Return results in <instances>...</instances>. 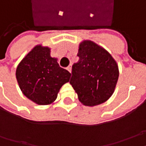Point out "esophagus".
Returning <instances> with one entry per match:
<instances>
[{"label":"esophagus","instance_id":"esophagus-1","mask_svg":"<svg viewBox=\"0 0 146 146\" xmlns=\"http://www.w3.org/2000/svg\"><path fill=\"white\" fill-rule=\"evenodd\" d=\"M66 69H67V70H68V71H69V72L70 73V72H71V65H70V66H68Z\"/></svg>","mask_w":146,"mask_h":146}]
</instances>
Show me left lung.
Instances as JSON below:
<instances>
[{"label": "left lung", "instance_id": "obj_1", "mask_svg": "<svg viewBox=\"0 0 146 146\" xmlns=\"http://www.w3.org/2000/svg\"><path fill=\"white\" fill-rule=\"evenodd\" d=\"M79 61L72 66L70 84L84 106H93L107 101L115 91L119 67L105 48L91 40L80 44Z\"/></svg>", "mask_w": 146, "mask_h": 146}]
</instances>
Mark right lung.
I'll list each match as a JSON object with an SVG mask.
<instances>
[{
    "label": "right lung",
    "mask_w": 146,
    "mask_h": 146,
    "mask_svg": "<svg viewBox=\"0 0 146 146\" xmlns=\"http://www.w3.org/2000/svg\"><path fill=\"white\" fill-rule=\"evenodd\" d=\"M58 59L50 56V48L35 46L20 62L16 79L23 93L38 105H50L60 88L69 82V71L59 66Z\"/></svg>",
    "instance_id": "obj_1"
}]
</instances>
